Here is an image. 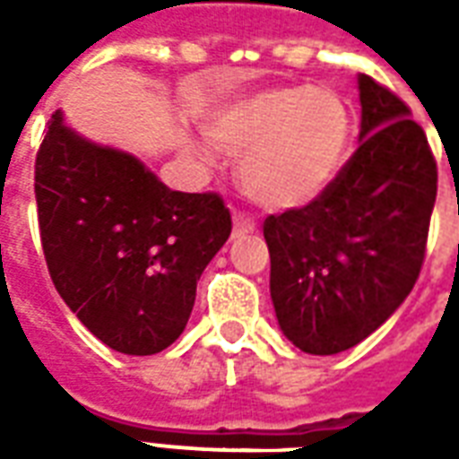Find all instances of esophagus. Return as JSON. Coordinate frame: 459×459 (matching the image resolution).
Returning <instances> with one entry per match:
<instances>
[{
  "mask_svg": "<svg viewBox=\"0 0 459 459\" xmlns=\"http://www.w3.org/2000/svg\"><path fill=\"white\" fill-rule=\"evenodd\" d=\"M253 230H255V221L243 213H233V236H243V233H253Z\"/></svg>",
  "mask_w": 459,
  "mask_h": 459,
  "instance_id": "1",
  "label": "esophagus"
}]
</instances>
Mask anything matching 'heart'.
Listing matches in <instances>:
<instances>
[{"label":"heart","instance_id":"b5f03b06","mask_svg":"<svg viewBox=\"0 0 459 459\" xmlns=\"http://www.w3.org/2000/svg\"><path fill=\"white\" fill-rule=\"evenodd\" d=\"M209 134L238 154V181L268 209H299L325 194L344 164L351 117L327 88H268L216 105Z\"/></svg>","mask_w":459,"mask_h":459}]
</instances>
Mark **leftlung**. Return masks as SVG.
<instances>
[{
	"label": "left lung",
	"instance_id": "left-lung-1",
	"mask_svg": "<svg viewBox=\"0 0 459 459\" xmlns=\"http://www.w3.org/2000/svg\"><path fill=\"white\" fill-rule=\"evenodd\" d=\"M359 150L325 194L268 216L270 298L305 354L364 342L403 305L425 258L437 167L423 127L388 88L359 75Z\"/></svg>",
	"mask_w": 459,
	"mask_h": 459
}]
</instances>
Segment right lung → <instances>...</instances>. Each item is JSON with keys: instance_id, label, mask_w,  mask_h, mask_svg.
<instances>
[{"instance_id": "1", "label": "right lung", "mask_w": 459, "mask_h": 459, "mask_svg": "<svg viewBox=\"0 0 459 459\" xmlns=\"http://www.w3.org/2000/svg\"><path fill=\"white\" fill-rule=\"evenodd\" d=\"M34 189L51 280L88 332L130 356L174 344L230 236L219 194L171 191L134 154L68 127L61 110L36 154Z\"/></svg>"}]
</instances>
